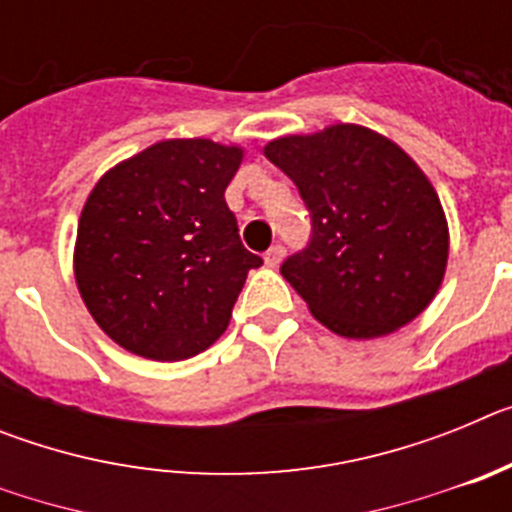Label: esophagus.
Here are the masks:
<instances>
[{"mask_svg":"<svg viewBox=\"0 0 512 512\" xmlns=\"http://www.w3.org/2000/svg\"><path fill=\"white\" fill-rule=\"evenodd\" d=\"M282 259H284V248H282V246H271L269 251L264 253L266 266H271V269H274V266L282 264Z\"/></svg>","mask_w":512,"mask_h":512,"instance_id":"esophagus-1","label":"esophagus"}]
</instances>
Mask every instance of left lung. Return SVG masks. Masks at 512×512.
Masks as SVG:
<instances>
[{"instance_id": "1", "label": "left lung", "mask_w": 512, "mask_h": 512, "mask_svg": "<svg viewBox=\"0 0 512 512\" xmlns=\"http://www.w3.org/2000/svg\"><path fill=\"white\" fill-rule=\"evenodd\" d=\"M264 153L310 210V246L284 261L282 277L312 318L366 341L431 305L449 261V223L428 176L395 140L338 122L269 140Z\"/></svg>"}]
</instances>
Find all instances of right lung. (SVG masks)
I'll use <instances>...</instances> for the list:
<instances>
[{
	"label": "right lung",
	"instance_id": "obj_1",
	"mask_svg": "<svg viewBox=\"0 0 512 512\" xmlns=\"http://www.w3.org/2000/svg\"><path fill=\"white\" fill-rule=\"evenodd\" d=\"M241 146L171 138L125 158L89 192L74 277L94 323L125 351L182 361L223 336L248 271L225 187Z\"/></svg>",
	"mask_w": 512,
	"mask_h": 512
}]
</instances>
